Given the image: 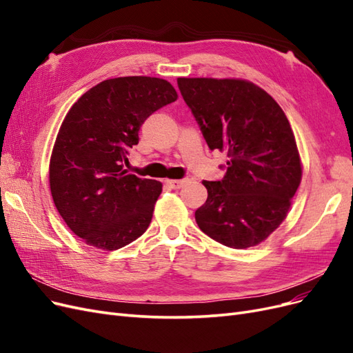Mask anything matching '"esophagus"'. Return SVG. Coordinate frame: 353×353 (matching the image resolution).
<instances>
[{
    "label": "esophagus",
    "instance_id": "obj_1",
    "mask_svg": "<svg viewBox=\"0 0 353 353\" xmlns=\"http://www.w3.org/2000/svg\"><path fill=\"white\" fill-rule=\"evenodd\" d=\"M187 181H188V179H166V184H168L170 188L178 190V188H183V187L185 185Z\"/></svg>",
    "mask_w": 353,
    "mask_h": 353
}]
</instances>
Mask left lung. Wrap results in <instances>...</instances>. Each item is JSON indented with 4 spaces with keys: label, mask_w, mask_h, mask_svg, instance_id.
<instances>
[{
    "label": "left lung",
    "mask_w": 353,
    "mask_h": 353,
    "mask_svg": "<svg viewBox=\"0 0 353 353\" xmlns=\"http://www.w3.org/2000/svg\"><path fill=\"white\" fill-rule=\"evenodd\" d=\"M210 150H225V176L203 181L199 228L232 249L259 244L287 216L302 166L292 126L268 92L241 79L178 78Z\"/></svg>",
    "instance_id": "obj_1"
}]
</instances>
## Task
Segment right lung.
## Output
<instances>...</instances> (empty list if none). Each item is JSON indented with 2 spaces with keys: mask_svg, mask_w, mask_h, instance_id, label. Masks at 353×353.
Wrapping results in <instances>:
<instances>
[{
  "mask_svg": "<svg viewBox=\"0 0 353 353\" xmlns=\"http://www.w3.org/2000/svg\"><path fill=\"white\" fill-rule=\"evenodd\" d=\"M165 79L103 81L72 105L50 160V188L68 227L85 243L116 250L152 222L162 183L123 169L145 119L176 100Z\"/></svg>",
  "mask_w": 353,
  "mask_h": 353,
  "instance_id": "1",
  "label": "right lung"
}]
</instances>
